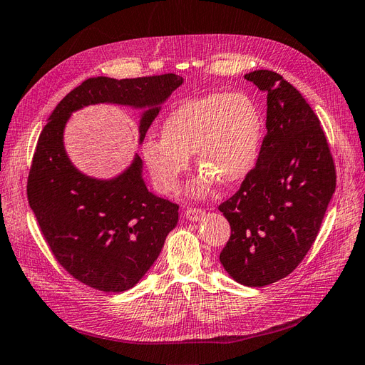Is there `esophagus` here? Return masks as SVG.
<instances>
[{"label": "esophagus", "instance_id": "1", "mask_svg": "<svg viewBox=\"0 0 365 365\" xmlns=\"http://www.w3.org/2000/svg\"><path fill=\"white\" fill-rule=\"evenodd\" d=\"M184 214H185L187 220H190V222H199L203 217V211L199 208H187Z\"/></svg>", "mask_w": 365, "mask_h": 365}]
</instances>
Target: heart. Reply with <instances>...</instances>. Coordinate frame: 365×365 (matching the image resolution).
<instances>
[{
  "mask_svg": "<svg viewBox=\"0 0 365 365\" xmlns=\"http://www.w3.org/2000/svg\"><path fill=\"white\" fill-rule=\"evenodd\" d=\"M264 135V113L252 96L210 93L173 108L160 128V139L142 143V157L157 190L172 193L196 154L202 172L188 193L205 197L217 181L232 185L249 177Z\"/></svg>",
  "mask_w": 365,
  "mask_h": 365,
  "instance_id": "heart-1",
  "label": "heart"
}]
</instances>
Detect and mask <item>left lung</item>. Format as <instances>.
Listing matches in <instances>:
<instances>
[{
  "label": "left lung",
  "instance_id": "obj_1",
  "mask_svg": "<svg viewBox=\"0 0 365 365\" xmlns=\"http://www.w3.org/2000/svg\"><path fill=\"white\" fill-rule=\"evenodd\" d=\"M267 91V136L240 190L218 210L230 225L220 253L240 284L267 286L292 272L314 242L335 192V169L320 121L279 73L244 76Z\"/></svg>",
  "mask_w": 365,
  "mask_h": 365
}]
</instances>
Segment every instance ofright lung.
Masks as SVG:
<instances>
[{"label":"right lung","mask_w":365,"mask_h":365,"mask_svg":"<svg viewBox=\"0 0 365 365\" xmlns=\"http://www.w3.org/2000/svg\"><path fill=\"white\" fill-rule=\"evenodd\" d=\"M182 82L173 73L86 79L56 105L40 133L28 177V202L56 260L86 286L124 292L138 284L177 226L178 205L148 190L138 154L112 178L79 170L64 147L70 116L103 103L138 109L140 145L162 105Z\"/></svg>","instance_id":"right-lung-1"}]
</instances>
